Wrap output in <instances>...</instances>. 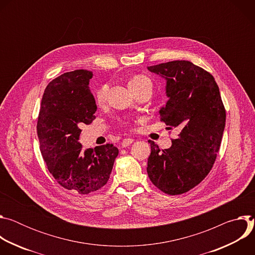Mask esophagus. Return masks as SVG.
I'll return each mask as SVG.
<instances>
[{
	"instance_id": "1",
	"label": "esophagus",
	"mask_w": 255,
	"mask_h": 255,
	"mask_svg": "<svg viewBox=\"0 0 255 255\" xmlns=\"http://www.w3.org/2000/svg\"><path fill=\"white\" fill-rule=\"evenodd\" d=\"M133 142H134V139H132V138H125L122 141V147H127V146H129V145H131Z\"/></svg>"
}]
</instances>
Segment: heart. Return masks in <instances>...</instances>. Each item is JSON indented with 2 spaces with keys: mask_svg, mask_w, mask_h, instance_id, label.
<instances>
[{
  "mask_svg": "<svg viewBox=\"0 0 255 255\" xmlns=\"http://www.w3.org/2000/svg\"><path fill=\"white\" fill-rule=\"evenodd\" d=\"M151 86H152V83H151L150 79L147 78L146 76H143V75H137V76L133 77L129 82V88L131 91L141 89L143 87H150L151 88ZM107 93H108L107 85H102L98 89V91L96 93V102L99 105L103 104L106 101Z\"/></svg>",
  "mask_w": 255,
  "mask_h": 255,
  "instance_id": "obj_1",
  "label": "heart"
}]
</instances>
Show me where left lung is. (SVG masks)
Listing matches in <instances>:
<instances>
[{
	"label": "left lung",
	"instance_id": "left-lung-1",
	"mask_svg": "<svg viewBox=\"0 0 255 255\" xmlns=\"http://www.w3.org/2000/svg\"><path fill=\"white\" fill-rule=\"evenodd\" d=\"M147 69L166 81L168 100L159 110L160 121L168 130L176 128L179 132L164 150L148 141L151 153L147 173L163 193L180 195L210 172L220 148L226 111L213 76L191 61H169Z\"/></svg>",
	"mask_w": 255,
	"mask_h": 255
}]
</instances>
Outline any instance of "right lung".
Returning a JSON list of instances; mask_svg holds the SVG:
<instances>
[{
    "mask_svg": "<svg viewBox=\"0 0 255 255\" xmlns=\"http://www.w3.org/2000/svg\"><path fill=\"white\" fill-rule=\"evenodd\" d=\"M93 72L77 69L46 87L37 122L40 150L49 172L66 190L88 195L107 184L119 150L113 144L83 150L81 127L96 118L89 84Z\"/></svg>",
    "mask_w": 255,
    "mask_h": 255,
    "instance_id": "1",
    "label": "right lung"
}]
</instances>
